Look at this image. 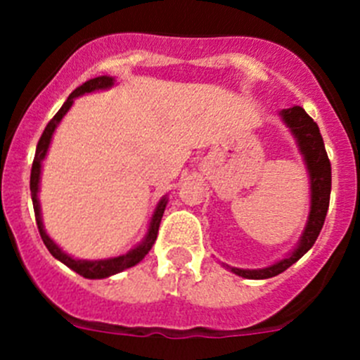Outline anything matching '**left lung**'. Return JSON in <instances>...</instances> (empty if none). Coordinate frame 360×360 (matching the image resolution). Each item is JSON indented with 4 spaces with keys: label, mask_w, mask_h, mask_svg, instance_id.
Here are the masks:
<instances>
[{
    "label": "left lung",
    "mask_w": 360,
    "mask_h": 360,
    "mask_svg": "<svg viewBox=\"0 0 360 360\" xmlns=\"http://www.w3.org/2000/svg\"><path fill=\"white\" fill-rule=\"evenodd\" d=\"M283 120L288 124V128L297 139V144L303 153L304 162L308 165V173H310L311 184V211L308 216V225L303 232V238L299 241V247L288 257L281 259L279 263L266 269L259 270H243V269H232V272L241 278L247 279H266L274 278L281 274L290 265H294L299 257H303L311 245L316 243L319 236L321 229L324 225V218L328 212L330 205V191H332V165L330 158L324 149L323 136H321L319 126L314 122L310 115L301 106L288 108L281 111Z\"/></svg>",
    "instance_id": "8db88e82"
}]
</instances>
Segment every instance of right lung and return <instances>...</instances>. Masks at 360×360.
<instances>
[{
    "mask_svg": "<svg viewBox=\"0 0 360 360\" xmlns=\"http://www.w3.org/2000/svg\"><path fill=\"white\" fill-rule=\"evenodd\" d=\"M113 84V77L110 75H101V77H95L90 79V81L82 82L79 88L70 94V97L66 98V103L63 104L61 110L57 111L53 119L46 124V128H44L43 135H41L39 142H37V148H36V157H34V162H32V171H30V193H32V203H34V212H36V221H37V229H39V234H41V240L43 243L46 245V249L50 250L56 259L65 263L66 266L73 270V272H77L79 276L82 278H88V279H103L108 278V276H113L117 272H122L124 269H129V266L136 265L139 262L144 259L146 254L151 250L153 243L157 240V234H158V227H160V219L162 214H164V209H165V198L158 203L157 211L153 214L151 219V225H149V232L148 236H146L144 243H141L136 249L129 250L128 254H124V256L119 257H111V259H101V262H82V259H73L70 257L68 254L63 252L49 236H46V232L43 229V221H41V214H39V202H37V189H39V174H41V162H43L44 155H46V149L50 146V139H52V133L56 129L57 122L65 117L66 111L70 110L72 106L73 98L79 97L82 94H90V91L95 90H103V88H108V86Z\"/></svg>",
    "mask_w": 360,
    "mask_h": 360,
    "instance_id": "right-lung-1",
    "label": "right lung"
}]
</instances>
